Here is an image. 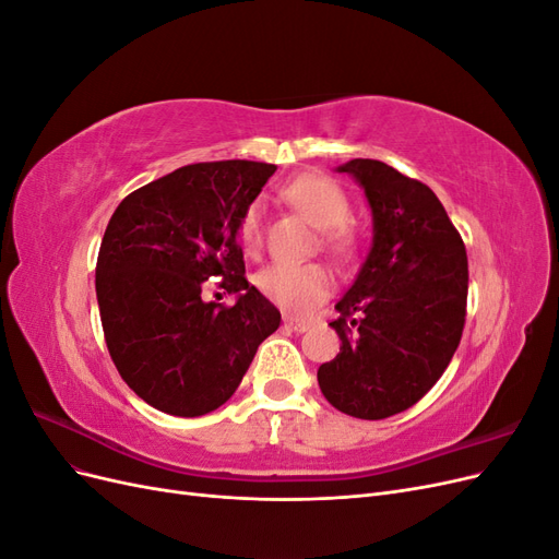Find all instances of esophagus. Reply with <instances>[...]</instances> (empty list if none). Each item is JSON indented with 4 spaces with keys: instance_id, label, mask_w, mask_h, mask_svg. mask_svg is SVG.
I'll return each instance as SVG.
<instances>
[{
    "instance_id": "1",
    "label": "esophagus",
    "mask_w": 559,
    "mask_h": 559,
    "mask_svg": "<svg viewBox=\"0 0 559 559\" xmlns=\"http://www.w3.org/2000/svg\"><path fill=\"white\" fill-rule=\"evenodd\" d=\"M284 326H286V329H292V331H296V333H302V331H308V329H310V321H306V319H298V317H292V314H286V317H284Z\"/></svg>"
}]
</instances>
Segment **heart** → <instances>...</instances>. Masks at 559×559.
I'll list each match as a JSON object with an SVG mask.
<instances>
[{"instance_id":"b5f03b06","label":"heart","mask_w":559,"mask_h":559,"mask_svg":"<svg viewBox=\"0 0 559 559\" xmlns=\"http://www.w3.org/2000/svg\"><path fill=\"white\" fill-rule=\"evenodd\" d=\"M284 198L306 214L321 230V242L335 257H354L361 238L349 222V198L335 179L326 175H300L284 189ZM263 233V202L251 200L238 222V238L247 251H257ZM265 298L292 312H310L333 289L331 270L319 263H273L257 275Z\"/></svg>"}]
</instances>
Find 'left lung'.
Masks as SVG:
<instances>
[{"instance_id":"1","label":"left lung","mask_w":559,"mask_h":559,"mask_svg":"<svg viewBox=\"0 0 559 559\" xmlns=\"http://www.w3.org/2000/svg\"><path fill=\"white\" fill-rule=\"evenodd\" d=\"M373 210V247L331 321L341 354L321 364V394L345 415L384 419L413 408L445 373L466 321L468 259L460 230L427 183L354 158Z\"/></svg>"}]
</instances>
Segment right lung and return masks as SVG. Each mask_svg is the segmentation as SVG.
Returning a JSON list of instances; mask_svg holds the SVG:
<instances>
[{"label":"right lung","mask_w":559,"mask_h":559,"mask_svg":"<svg viewBox=\"0 0 559 559\" xmlns=\"http://www.w3.org/2000/svg\"><path fill=\"white\" fill-rule=\"evenodd\" d=\"M277 167L193 163L123 198L97 253L95 292L107 349L134 394L156 411L198 417L240 386L280 310L245 277L242 210ZM238 293L205 304L204 282Z\"/></svg>","instance_id":"add662e5"}]
</instances>
